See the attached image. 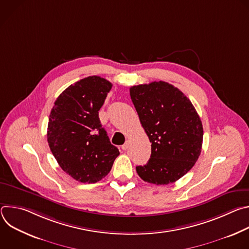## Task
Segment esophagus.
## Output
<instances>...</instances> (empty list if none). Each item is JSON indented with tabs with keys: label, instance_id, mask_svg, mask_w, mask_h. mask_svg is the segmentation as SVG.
<instances>
[{
	"label": "esophagus",
	"instance_id": "obj_1",
	"mask_svg": "<svg viewBox=\"0 0 249 249\" xmlns=\"http://www.w3.org/2000/svg\"><path fill=\"white\" fill-rule=\"evenodd\" d=\"M128 147H129V143H128V142H126V143L121 147V149H122L123 151H126V150L128 149Z\"/></svg>",
	"mask_w": 249,
	"mask_h": 249
}]
</instances>
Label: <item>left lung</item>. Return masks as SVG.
Masks as SVG:
<instances>
[{
    "label": "left lung",
    "mask_w": 249,
    "mask_h": 249,
    "mask_svg": "<svg viewBox=\"0 0 249 249\" xmlns=\"http://www.w3.org/2000/svg\"><path fill=\"white\" fill-rule=\"evenodd\" d=\"M130 96L152 143L151 159L137 173L157 185L175 182L201 154L203 126L196 109L181 90L161 81L134 86Z\"/></svg>",
    "instance_id": "obj_1"
}]
</instances>
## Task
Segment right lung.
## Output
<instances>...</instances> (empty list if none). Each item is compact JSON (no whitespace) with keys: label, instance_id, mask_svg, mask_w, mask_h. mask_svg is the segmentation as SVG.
<instances>
[{"label":"right lung","instance_id":"obj_1","mask_svg":"<svg viewBox=\"0 0 249 249\" xmlns=\"http://www.w3.org/2000/svg\"><path fill=\"white\" fill-rule=\"evenodd\" d=\"M112 84L91 76L67 88L51 110L47 141L61 168L83 183H95L111 170L118 149L102 128L98 111Z\"/></svg>","mask_w":249,"mask_h":249}]
</instances>
